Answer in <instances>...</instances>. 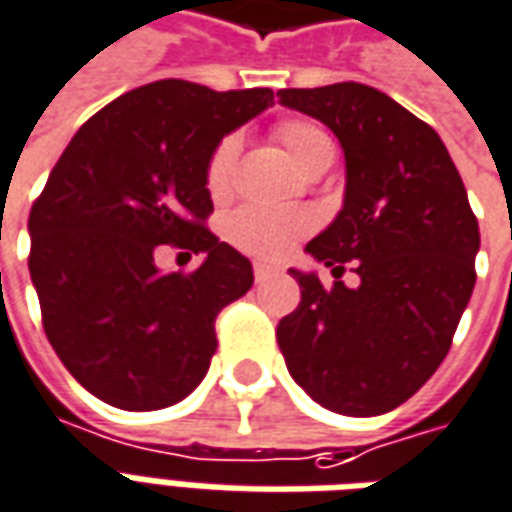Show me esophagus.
<instances>
[{"instance_id":"1","label":"esophagus","mask_w":512,"mask_h":512,"mask_svg":"<svg viewBox=\"0 0 512 512\" xmlns=\"http://www.w3.org/2000/svg\"><path fill=\"white\" fill-rule=\"evenodd\" d=\"M252 274H255V282H266L277 274V268L266 266V263H255V266H252Z\"/></svg>"}]
</instances>
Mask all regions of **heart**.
<instances>
[{
    "mask_svg": "<svg viewBox=\"0 0 512 512\" xmlns=\"http://www.w3.org/2000/svg\"><path fill=\"white\" fill-rule=\"evenodd\" d=\"M274 138L280 141L282 149L288 152V157L299 169H305L321 157H332V152H335L330 132L305 119L280 121L274 127ZM238 152H241V138L227 135V138H221L219 146L213 149V155L207 160L205 185L207 194L213 199L230 194ZM310 230H313V219L302 210L241 207L230 219L227 235H230L232 244L246 255L260 257V260H282V257L291 255L293 246L299 244Z\"/></svg>",
    "mask_w": 512,
    "mask_h": 512,
    "instance_id": "1",
    "label": "heart"
}]
</instances>
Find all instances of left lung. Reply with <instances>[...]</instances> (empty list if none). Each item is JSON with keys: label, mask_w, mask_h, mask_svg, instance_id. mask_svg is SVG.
Listing matches in <instances>:
<instances>
[{"label": "left lung", "mask_w": 512, "mask_h": 512, "mask_svg": "<svg viewBox=\"0 0 512 512\" xmlns=\"http://www.w3.org/2000/svg\"><path fill=\"white\" fill-rule=\"evenodd\" d=\"M346 155L338 219L307 244L332 288L291 271L302 302L277 324L291 377L343 416H380L430 380L474 291L480 249L466 185L430 124L363 82L282 88ZM353 266L361 285L340 277Z\"/></svg>", "instance_id": "1"}]
</instances>
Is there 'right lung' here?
<instances>
[{"label":"right lung","mask_w":512,"mask_h":512,"mask_svg":"<svg viewBox=\"0 0 512 512\" xmlns=\"http://www.w3.org/2000/svg\"><path fill=\"white\" fill-rule=\"evenodd\" d=\"M274 102L271 88L160 80L82 124L30 210V277L46 338L82 388L160 410L205 380L216 318L252 288V263L207 230V160ZM157 245L207 254L163 275Z\"/></svg>","instance_id":"add662e5"}]
</instances>
